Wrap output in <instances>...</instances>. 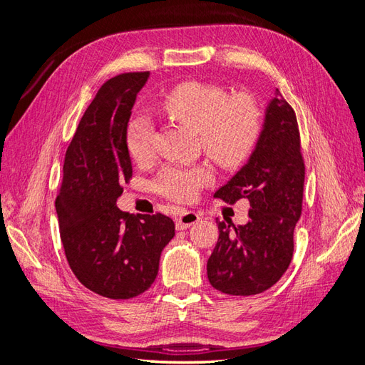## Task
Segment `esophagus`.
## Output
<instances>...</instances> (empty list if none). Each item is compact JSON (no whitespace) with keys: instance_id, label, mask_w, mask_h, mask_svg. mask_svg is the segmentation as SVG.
<instances>
[{"instance_id":"34e87169","label":"esophagus","mask_w":365,"mask_h":365,"mask_svg":"<svg viewBox=\"0 0 365 365\" xmlns=\"http://www.w3.org/2000/svg\"><path fill=\"white\" fill-rule=\"evenodd\" d=\"M200 215H196L193 212H184L182 215L178 216V219H176V230L190 228L193 224L200 222Z\"/></svg>"}]
</instances>
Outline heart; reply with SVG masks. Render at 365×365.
Segmentation results:
<instances>
[{
    "instance_id": "obj_1",
    "label": "heart",
    "mask_w": 365,
    "mask_h": 365,
    "mask_svg": "<svg viewBox=\"0 0 365 365\" xmlns=\"http://www.w3.org/2000/svg\"><path fill=\"white\" fill-rule=\"evenodd\" d=\"M160 111L200 134L207 155L222 168H237L252 152L260 134V109L254 98L228 93L217 85L185 82L175 86L160 103ZM153 128L146 117H137L126 130L130 158L145 163L152 153ZM212 180L204 165H169L157 180V190L173 201H192L200 187Z\"/></svg>"
}]
</instances>
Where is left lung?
<instances>
[{"instance_id":"8db88e82","label":"left lung","mask_w":365,"mask_h":365,"mask_svg":"<svg viewBox=\"0 0 365 365\" xmlns=\"http://www.w3.org/2000/svg\"><path fill=\"white\" fill-rule=\"evenodd\" d=\"M303 185L297 117L275 90L247 164L215 193L230 204L240 197L250 201L245 225L216 219L219 239L207 262V275L215 289L228 295H256L280 280L292 260Z\"/></svg>"}]
</instances>
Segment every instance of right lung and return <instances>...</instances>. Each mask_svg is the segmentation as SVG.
<instances>
[{"mask_svg": "<svg viewBox=\"0 0 365 365\" xmlns=\"http://www.w3.org/2000/svg\"><path fill=\"white\" fill-rule=\"evenodd\" d=\"M149 71L125 73L102 85L65 153L56 197L61 240L85 288L128 300L157 279L164 247L175 236L169 216L129 215L117 207L132 176L126 130Z\"/></svg>", "mask_w": 365, "mask_h": 365, "instance_id": "add662e5", "label": "right lung"}]
</instances>
